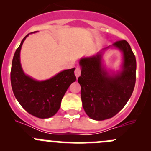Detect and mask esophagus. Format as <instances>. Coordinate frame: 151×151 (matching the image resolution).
Segmentation results:
<instances>
[{
	"label": "esophagus",
	"mask_w": 151,
	"mask_h": 151,
	"mask_svg": "<svg viewBox=\"0 0 151 151\" xmlns=\"http://www.w3.org/2000/svg\"><path fill=\"white\" fill-rule=\"evenodd\" d=\"M74 74H75V76L77 78H78L80 77V74H81V69H80V67H77L76 68L75 71H74Z\"/></svg>",
	"instance_id": "34e87169"
}]
</instances>
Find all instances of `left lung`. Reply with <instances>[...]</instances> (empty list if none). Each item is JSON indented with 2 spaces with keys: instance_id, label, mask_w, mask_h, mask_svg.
I'll list each match as a JSON object with an SVG mask.
<instances>
[{
  "instance_id": "1",
  "label": "left lung",
  "mask_w": 151,
  "mask_h": 151,
  "mask_svg": "<svg viewBox=\"0 0 151 151\" xmlns=\"http://www.w3.org/2000/svg\"><path fill=\"white\" fill-rule=\"evenodd\" d=\"M112 46L123 52L122 70L117 74L110 75L102 67V52L80 60L82 71L78 83L83 106L87 115L96 121L118 114L130 99L136 82V58L129 44L120 40Z\"/></svg>"
}]
</instances>
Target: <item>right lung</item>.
Wrapping results in <instances>:
<instances>
[{"label": "right lung", "mask_w": 151, "mask_h": 151, "mask_svg": "<svg viewBox=\"0 0 151 151\" xmlns=\"http://www.w3.org/2000/svg\"><path fill=\"white\" fill-rule=\"evenodd\" d=\"M25 36L16 50L11 69V84L18 102L30 115L49 118L60 109L61 100L70 85L75 82V68L66 69L52 78L37 81L22 71L19 53Z\"/></svg>", "instance_id": "1"}]
</instances>
